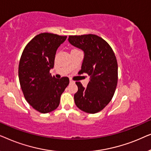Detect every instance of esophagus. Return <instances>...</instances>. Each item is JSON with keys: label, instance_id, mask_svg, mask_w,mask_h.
I'll use <instances>...</instances> for the list:
<instances>
[{"label": "esophagus", "instance_id": "1", "mask_svg": "<svg viewBox=\"0 0 151 151\" xmlns=\"http://www.w3.org/2000/svg\"><path fill=\"white\" fill-rule=\"evenodd\" d=\"M70 83H71V84H73V83H75V82L73 81V80L70 79Z\"/></svg>", "mask_w": 151, "mask_h": 151}]
</instances>
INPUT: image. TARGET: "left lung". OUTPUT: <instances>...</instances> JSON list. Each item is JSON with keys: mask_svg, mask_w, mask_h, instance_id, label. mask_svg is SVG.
Segmentation results:
<instances>
[{"mask_svg": "<svg viewBox=\"0 0 151 151\" xmlns=\"http://www.w3.org/2000/svg\"><path fill=\"white\" fill-rule=\"evenodd\" d=\"M69 43L84 51L80 74L86 73L90 80L86 87L76 82V105L88 113L102 111L111 102L117 84L116 57L108 43L94 34L69 36Z\"/></svg>", "mask_w": 151, "mask_h": 151, "instance_id": "8db88e82", "label": "left lung"}]
</instances>
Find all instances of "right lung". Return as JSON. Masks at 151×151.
<instances>
[{"instance_id": "right-lung-1", "label": "right lung", "mask_w": 151, "mask_h": 151, "mask_svg": "<svg viewBox=\"0 0 151 151\" xmlns=\"http://www.w3.org/2000/svg\"><path fill=\"white\" fill-rule=\"evenodd\" d=\"M67 36L42 33L24 49L18 67V77L27 102L41 113L54 111L69 83L67 77L57 79L49 71L54 67L56 51Z\"/></svg>"}]
</instances>
